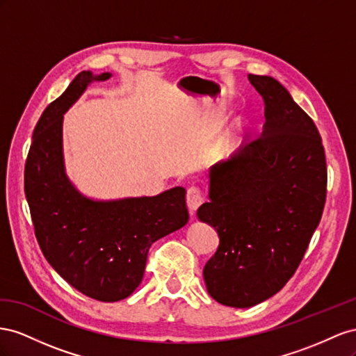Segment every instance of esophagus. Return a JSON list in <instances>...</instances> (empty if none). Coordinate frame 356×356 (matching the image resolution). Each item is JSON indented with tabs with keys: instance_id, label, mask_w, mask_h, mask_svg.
<instances>
[{
	"instance_id": "34e87169",
	"label": "esophagus",
	"mask_w": 356,
	"mask_h": 356,
	"mask_svg": "<svg viewBox=\"0 0 356 356\" xmlns=\"http://www.w3.org/2000/svg\"><path fill=\"white\" fill-rule=\"evenodd\" d=\"M204 201V197H202V191L198 186H191L186 192V204L191 213H194Z\"/></svg>"
}]
</instances>
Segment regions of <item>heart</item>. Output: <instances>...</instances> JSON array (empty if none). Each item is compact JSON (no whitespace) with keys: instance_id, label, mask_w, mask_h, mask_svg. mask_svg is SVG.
I'll use <instances>...</instances> for the list:
<instances>
[{"instance_id":"1","label":"heart","mask_w":356,"mask_h":356,"mask_svg":"<svg viewBox=\"0 0 356 356\" xmlns=\"http://www.w3.org/2000/svg\"><path fill=\"white\" fill-rule=\"evenodd\" d=\"M236 146H237L236 140H228L227 143H225V146H223V152H225V154H229V152H232V150L236 149Z\"/></svg>"}]
</instances>
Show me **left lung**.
Returning a JSON list of instances; mask_svg holds the SVG:
<instances>
[{"label": "left lung", "mask_w": 356, "mask_h": 356, "mask_svg": "<svg viewBox=\"0 0 356 356\" xmlns=\"http://www.w3.org/2000/svg\"><path fill=\"white\" fill-rule=\"evenodd\" d=\"M249 80L266 104L264 131L210 168V202L197 211L219 236L202 270L207 291L238 309L286 285L327 198V161L314 122L276 79L249 74Z\"/></svg>", "instance_id": "obj_1"}]
</instances>
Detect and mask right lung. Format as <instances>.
Listing matches in <instances>:
<instances>
[{"label": "right lung", "mask_w": 356, "mask_h": 356, "mask_svg": "<svg viewBox=\"0 0 356 356\" xmlns=\"http://www.w3.org/2000/svg\"><path fill=\"white\" fill-rule=\"evenodd\" d=\"M110 73H79L40 116L25 164V195L35 237L47 262L85 296L113 302L133 293L143 279L147 252L189 219L184 188L155 197L94 201L65 175L63 119L94 80Z\"/></svg>", "instance_id": "obj_1"}]
</instances>
